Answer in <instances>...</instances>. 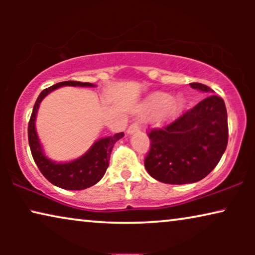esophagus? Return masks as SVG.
Listing matches in <instances>:
<instances>
[{"label":"esophagus","instance_id":"34e87169","mask_svg":"<svg viewBox=\"0 0 255 255\" xmlns=\"http://www.w3.org/2000/svg\"><path fill=\"white\" fill-rule=\"evenodd\" d=\"M139 130H140V124H139L138 122H135V123H132L130 127L128 128V133H133V132Z\"/></svg>","mask_w":255,"mask_h":255}]
</instances>
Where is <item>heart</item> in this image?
<instances>
[{"instance_id":"heart-1","label":"heart","mask_w":255,"mask_h":255,"mask_svg":"<svg viewBox=\"0 0 255 255\" xmlns=\"http://www.w3.org/2000/svg\"><path fill=\"white\" fill-rule=\"evenodd\" d=\"M170 101H172V97L168 94H158V95L153 97L152 106L155 108H165L170 103Z\"/></svg>"}]
</instances>
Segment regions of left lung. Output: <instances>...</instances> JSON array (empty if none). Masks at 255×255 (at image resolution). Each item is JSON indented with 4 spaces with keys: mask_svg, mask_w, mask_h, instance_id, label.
Returning a JSON list of instances; mask_svg holds the SVG:
<instances>
[{
    "mask_svg": "<svg viewBox=\"0 0 255 255\" xmlns=\"http://www.w3.org/2000/svg\"><path fill=\"white\" fill-rule=\"evenodd\" d=\"M211 94L210 87L190 83ZM145 168L155 180L169 184L194 183L217 166L229 140L226 107L222 97L209 95L183 111L172 123L148 131Z\"/></svg>",
    "mask_w": 255,
    "mask_h": 255,
    "instance_id": "8db88e82",
    "label": "left lung"
}]
</instances>
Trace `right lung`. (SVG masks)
<instances>
[{
	"label": "right lung",
	"instance_id": "add662e5",
	"mask_svg": "<svg viewBox=\"0 0 255 255\" xmlns=\"http://www.w3.org/2000/svg\"><path fill=\"white\" fill-rule=\"evenodd\" d=\"M61 86L92 87L94 85L80 81H64L44 89L39 94L33 106L32 114H31L29 121V127H27V138H29L31 154H32L34 162H36L41 174L52 184L67 190H82L94 186V184L102 179L108 166H109L110 153L113 151L115 142L120 140L124 133L120 132V133L114 134L113 137L100 139L99 141H96L92 146V148L85 155L74 160V161L55 163L45 158L37 137L36 128H34V120H36V114L41 100L48 93H51L52 90L57 89Z\"/></svg>",
	"mask_w": 255,
	"mask_h": 255
}]
</instances>
